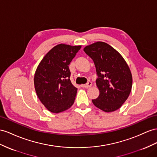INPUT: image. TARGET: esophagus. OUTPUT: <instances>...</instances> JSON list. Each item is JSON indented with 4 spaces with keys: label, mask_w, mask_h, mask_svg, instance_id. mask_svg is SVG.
<instances>
[{
    "label": "esophagus",
    "mask_w": 157,
    "mask_h": 157,
    "mask_svg": "<svg viewBox=\"0 0 157 157\" xmlns=\"http://www.w3.org/2000/svg\"><path fill=\"white\" fill-rule=\"evenodd\" d=\"M92 86V83L91 82H88L86 84H83V85H82V87H85V88H88Z\"/></svg>",
    "instance_id": "1"
}]
</instances>
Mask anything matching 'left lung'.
I'll return each instance as SVG.
<instances>
[{
  "label": "left lung",
  "mask_w": 157,
  "mask_h": 157,
  "mask_svg": "<svg viewBox=\"0 0 157 157\" xmlns=\"http://www.w3.org/2000/svg\"><path fill=\"white\" fill-rule=\"evenodd\" d=\"M83 50L93 59L98 75L99 95L92 102L105 112L119 109L132 87V75L126 62L117 51L103 42L92 44Z\"/></svg>",
  "instance_id": "obj_1"
}]
</instances>
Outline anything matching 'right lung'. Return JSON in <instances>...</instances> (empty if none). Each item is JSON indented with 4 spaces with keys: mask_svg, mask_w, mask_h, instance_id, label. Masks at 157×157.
I'll use <instances>...</instances> for the list:
<instances>
[{
    "mask_svg": "<svg viewBox=\"0 0 157 157\" xmlns=\"http://www.w3.org/2000/svg\"><path fill=\"white\" fill-rule=\"evenodd\" d=\"M81 46L59 44L48 52L34 75L38 97L52 113H60L73 105L77 88L70 81L69 65Z\"/></svg>",
    "mask_w": 157,
    "mask_h": 157,
    "instance_id": "1",
    "label": "right lung"
}]
</instances>
